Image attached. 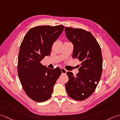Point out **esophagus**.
Returning a JSON list of instances; mask_svg holds the SVG:
<instances>
[{
	"mask_svg": "<svg viewBox=\"0 0 120 120\" xmlns=\"http://www.w3.org/2000/svg\"><path fill=\"white\" fill-rule=\"evenodd\" d=\"M61 70H62V73L63 74H66L67 72V70L66 69H64V68H61Z\"/></svg>",
	"mask_w": 120,
	"mask_h": 120,
	"instance_id": "esophagus-1",
	"label": "esophagus"
}]
</instances>
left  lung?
I'll list each match as a JSON object with an SVG mask.
<instances>
[{
  "mask_svg": "<svg viewBox=\"0 0 120 120\" xmlns=\"http://www.w3.org/2000/svg\"><path fill=\"white\" fill-rule=\"evenodd\" d=\"M67 38L73 45L72 57L81 62L79 72L74 76L68 71L69 80L65 87L68 95L75 101L87 98L93 93L101 79L102 71L101 48L90 31L66 27Z\"/></svg>",
  "mask_w": 120,
  "mask_h": 120,
  "instance_id": "left-lung-1",
  "label": "left lung"
}]
</instances>
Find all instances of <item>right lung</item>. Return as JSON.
<instances>
[{"label":"right lung","instance_id":"right-lung-1","mask_svg":"<svg viewBox=\"0 0 120 120\" xmlns=\"http://www.w3.org/2000/svg\"><path fill=\"white\" fill-rule=\"evenodd\" d=\"M64 29L63 25L36 26L27 33L21 43L18 75L25 93L35 101L43 102L50 98L54 85L62 74L60 68L50 69L40 62L50 55L53 44Z\"/></svg>","mask_w":120,"mask_h":120}]
</instances>
